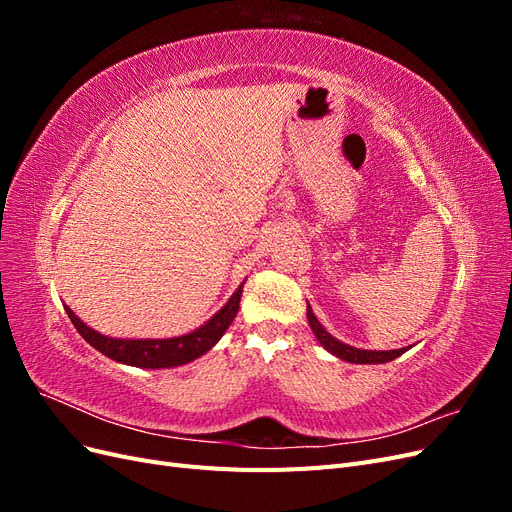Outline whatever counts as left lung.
Segmentation results:
<instances>
[{
  "label": "left lung",
  "mask_w": 512,
  "mask_h": 512,
  "mask_svg": "<svg viewBox=\"0 0 512 512\" xmlns=\"http://www.w3.org/2000/svg\"><path fill=\"white\" fill-rule=\"evenodd\" d=\"M307 320H309V327H312L314 335L318 342L327 348L331 354H335L337 359H344L348 363H361V365H371V363H389L393 359H397V356H401L404 352L410 350L408 348H399V350H361V348H352L344 342H339V339H335L327 329L322 327V324L318 322V318L314 316L312 307L307 305Z\"/></svg>",
  "instance_id": "8db88e82"
}]
</instances>
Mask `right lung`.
Wrapping results in <instances>:
<instances>
[{"label":"right lung","mask_w":512,"mask_h":512,"mask_svg":"<svg viewBox=\"0 0 512 512\" xmlns=\"http://www.w3.org/2000/svg\"><path fill=\"white\" fill-rule=\"evenodd\" d=\"M245 284V282H243ZM243 284L235 290V294L228 299V303L215 314L211 320H207L203 327L188 335L168 337V339H119V337H106L76 316L68 305L66 314L72 320L74 329L81 333V337L89 346H94L98 352H102L108 359H113L123 365L143 367V369H164V367H177L185 365L198 356H203L207 350H211L220 342V337L230 327V322L235 320L239 312V301Z\"/></svg>","instance_id":"add662e5"}]
</instances>
